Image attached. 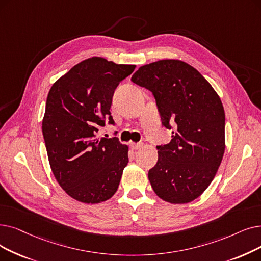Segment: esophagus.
<instances>
[{
	"label": "esophagus",
	"instance_id": "34e87169",
	"mask_svg": "<svg viewBox=\"0 0 261 261\" xmlns=\"http://www.w3.org/2000/svg\"><path fill=\"white\" fill-rule=\"evenodd\" d=\"M142 146H143L142 143H130V147H131L132 150H138V149L141 148Z\"/></svg>",
	"mask_w": 261,
	"mask_h": 261
}]
</instances>
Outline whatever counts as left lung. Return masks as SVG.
<instances>
[{
  "instance_id": "1",
  "label": "left lung",
  "mask_w": 261,
  "mask_h": 261,
  "mask_svg": "<svg viewBox=\"0 0 261 261\" xmlns=\"http://www.w3.org/2000/svg\"><path fill=\"white\" fill-rule=\"evenodd\" d=\"M131 81L150 90L162 126L174 129L171 142L156 146L158 162L148 172L153 191L172 203L194 200L211 184L225 150L220 97L194 67L181 61L142 66Z\"/></svg>"
}]
</instances>
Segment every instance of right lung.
Wrapping results in <instances>:
<instances>
[{"label":"right lung","mask_w":261,"mask_h":261,"mask_svg":"<svg viewBox=\"0 0 261 261\" xmlns=\"http://www.w3.org/2000/svg\"><path fill=\"white\" fill-rule=\"evenodd\" d=\"M135 69L102 58L79 63L56 81L48 94L42 134L52 172L72 198L98 203L118 189L129 162L128 146L118 138H100V127L115 122L113 95Z\"/></svg>","instance_id":"right-lung-1"}]
</instances>
